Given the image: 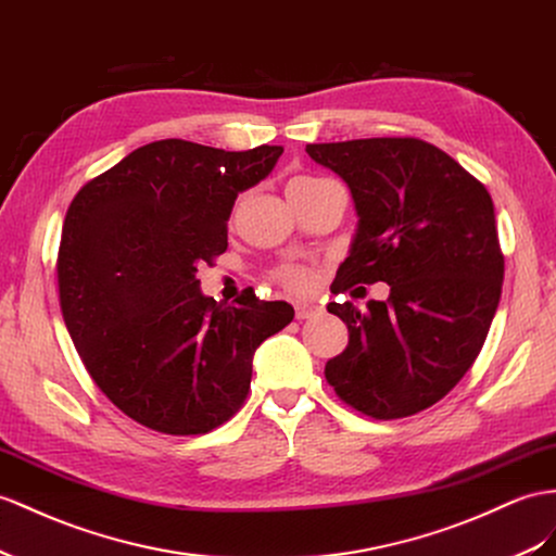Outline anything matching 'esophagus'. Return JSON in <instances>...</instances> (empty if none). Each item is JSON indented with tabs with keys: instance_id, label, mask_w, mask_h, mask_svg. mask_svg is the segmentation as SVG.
<instances>
[{
	"instance_id": "1",
	"label": "esophagus",
	"mask_w": 556,
	"mask_h": 556,
	"mask_svg": "<svg viewBox=\"0 0 556 556\" xmlns=\"http://www.w3.org/2000/svg\"><path fill=\"white\" fill-rule=\"evenodd\" d=\"M319 307L317 305H309V303H295V317L298 319H312L319 315Z\"/></svg>"
}]
</instances>
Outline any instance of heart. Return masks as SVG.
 Segmentation results:
<instances>
[{
    "label": "heart",
    "instance_id": "1",
    "mask_svg": "<svg viewBox=\"0 0 556 556\" xmlns=\"http://www.w3.org/2000/svg\"><path fill=\"white\" fill-rule=\"evenodd\" d=\"M309 180H317V178H293L291 182H309ZM275 279L279 287H283L287 291H293V293H301V291H307L312 287V273L307 267H301V265H283L279 267L275 273Z\"/></svg>",
    "mask_w": 556,
    "mask_h": 556
}]
</instances>
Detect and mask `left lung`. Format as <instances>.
<instances>
[{
	"label": "left lung",
	"mask_w": 556,
	"mask_h": 556,
	"mask_svg": "<svg viewBox=\"0 0 556 556\" xmlns=\"http://www.w3.org/2000/svg\"><path fill=\"white\" fill-rule=\"evenodd\" d=\"M305 152L348 182L359 225L331 291L386 281L388 301L329 303L350 343L324 376L376 420L414 416L475 364L501 303L505 258L489 190L430 142L362 138Z\"/></svg>",
	"instance_id": "left-lung-1"
}]
</instances>
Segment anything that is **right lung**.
Returning a JSON list of instances; mask_svg holds the SVG:
<instances>
[{
	"instance_id": "right-lung-1",
	"label": "right lung",
	"mask_w": 556,
	"mask_h": 556,
	"mask_svg": "<svg viewBox=\"0 0 556 556\" xmlns=\"http://www.w3.org/2000/svg\"><path fill=\"white\" fill-rule=\"evenodd\" d=\"M281 146L225 152L166 138L89 180L63 223L59 293L89 376L122 414L164 434H204L235 416L253 352L293 307L237 305L199 289L197 267L227 249L239 192L258 185Z\"/></svg>"
}]
</instances>
